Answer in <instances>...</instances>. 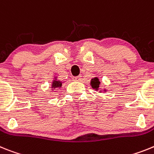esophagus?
Segmentation results:
<instances>
[{"label":"esophagus","instance_id":"obj_1","mask_svg":"<svg viewBox=\"0 0 154 154\" xmlns=\"http://www.w3.org/2000/svg\"><path fill=\"white\" fill-rule=\"evenodd\" d=\"M73 81H80L81 80V76H77V77H73Z\"/></svg>","mask_w":154,"mask_h":154}]
</instances>
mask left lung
<instances>
[{"label": "left lung", "mask_w": 154, "mask_h": 154, "mask_svg": "<svg viewBox=\"0 0 154 154\" xmlns=\"http://www.w3.org/2000/svg\"><path fill=\"white\" fill-rule=\"evenodd\" d=\"M100 83L101 82H100L98 77H94V78L91 79V85L92 88H94V89H95L96 91H97L98 90V88H99Z\"/></svg>", "instance_id": "obj_1"}]
</instances>
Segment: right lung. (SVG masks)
<instances>
[{"label":"right lung","instance_id":"obj_1","mask_svg":"<svg viewBox=\"0 0 154 154\" xmlns=\"http://www.w3.org/2000/svg\"><path fill=\"white\" fill-rule=\"evenodd\" d=\"M62 86V82L60 81L57 80V77H55V79L53 80V83H52V88L53 89H57V88H60Z\"/></svg>","mask_w":154,"mask_h":154}]
</instances>
